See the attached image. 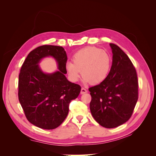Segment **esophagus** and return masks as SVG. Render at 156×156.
Returning a JSON list of instances; mask_svg holds the SVG:
<instances>
[{"instance_id":"1","label":"esophagus","mask_w":156,"mask_h":156,"mask_svg":"<svg viewBox=\"0 0 156 156\" xmlns=\"http://www.w3.org/2000/svg\"><path fill=\"white\" fill-rule=\"evenodd\" d=\"M87 92V90L84 88H81V94H85Z\"/></svg>"}]
</instances>
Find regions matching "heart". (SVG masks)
Returning <instances> with one entry per match:
<instances>
[{"label": "heart", "instance_id": "b5f03b06", "mask_svg": "<svg viewBox=\"0 0 156 156\" xmlns=\"http://www.w3.org/2000/svg\"><path fill=\"white\" fill-rule=\"evenodd\" d=\"M68 62L66 68L69 78L76 82L81 75L84 81L98 84L107 78L110 72L112 58L108 52L95 47H88L78 51Z\"/></svg>", "mask_w": 156, "mask_h": 156}]
</instances>
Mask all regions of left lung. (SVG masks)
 Segmentation results:
<instances>
[{
  "instance_id": "obj_1",
  "label": "left lung",
  "mask_w": 156,
  "mask_h": 156,
  "mask_svg": "<svg viewBox=\"0 0 156 156\" xmlns=\"http://www.w3.org/2000/svg\"><path fill=\"white\" fill-rule=\"evenodd\" d=\"M112 63L107 78L88 88L90 109L98 123L114 128L128 120L138 100V79L133 63L119 46L110 44Z\"/></svg>"
}]
</instances>
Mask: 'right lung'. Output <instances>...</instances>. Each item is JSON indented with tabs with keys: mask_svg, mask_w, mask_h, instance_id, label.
<instances>
[{
	"mask_svg": "<svg viewBox=\"0 0 156 156\" xmlns=\"http://www.w3.org/2000/svg\"><path fill=\"white\" fill-rule=\"evenodd\" d=\"M49 55L55 58L59 69L50 74L44 73L38 65L42 58ZM67 59L62 47L44 45L32 50L21 66L19 101L27 120L40 128L58 127L68 114L69 103L81 92V86L69 82L65 76Z\"/></svg>",
	"mask_w": 156,
	"mask_h": 156,
	"instance_id": "right-lung-1",
	"label": "right lung"
}]
</instances>
